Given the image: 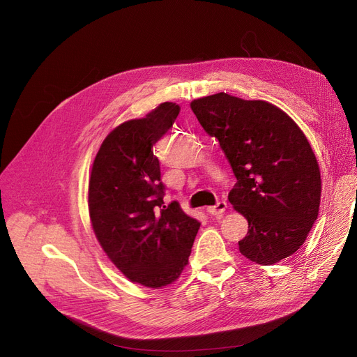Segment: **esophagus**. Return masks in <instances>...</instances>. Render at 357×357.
<instances>
[{"label": "esophagus", "mask_w": 357, "mask_h": 357, "mask_svg": "<svg viewBox=\"0 0 357 357\" xmlns=\"http://www.w3.org/2000/svg\"><path fill=\"white\" fill-rule=\"evenodd\" d=\"M226 210H227V202L226 201H218L215 205H213V207L207 208V211L211 215H221Z\"/></svg>", "instance_id": "34e87169"}]
</instances>
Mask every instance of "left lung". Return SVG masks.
<instances>
[{
	"label": "left lung",
	"instance_id": "left-lung-1",
	"mask_svg": "<svg viewBox=\"0 0 357 357\" xmlns=\"http://www.w3.org/2000/svg\"><path fill=\"white\" fill-rule=\"evenodd\" d=\"M191 108L218 139L237 179L229 201L249 221L240 253L259 265L295 253L317 220L321 198L320 167L301 128L273 104L226 92L194 100Z\"/></svg>",
	"mask_w": 357,
	"mask_h": 357
}]
</instances>
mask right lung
<instances>
[{
    "label": "right lung",
    "instance_id": "right-lung-1",
    "mask_svg": "<svg viewBox=\"0 0 357 357\" xmlns=\"http://www.w3.org/2000/svg\"><path fill=\"white\" fill-rule=\"evenodd\" d=\"M181 107L163 102L144 119L116 127L102 142L91 171L88 207L100 245L130 280L160 288L188 264L201 222L179 204L165 205L166 186L155 144Z\"/></svg>",
    "mask_w": 357,
    "mask_h": 357
}]
</instances>
